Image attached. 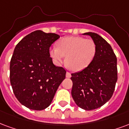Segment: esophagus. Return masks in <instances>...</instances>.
<instances>
[{
    "mask_svg": "<svg viewBox=\"0 0 129 129\" xmlns=\"http://www.w3.org/2000/svg\"><path fill=\"white\" fill-rule=\"evenodd\" d=\"M66 77H67V78H70V77H71V74H70L69 72H66Z\"/></svg>",
    "mask_w": 129,
    "mask_h": 129,
    "instance_id": "obj_1",
    "label": "esophagus"
}]
</instances>
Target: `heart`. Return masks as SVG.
Masks as SVG:
<instances>
[{
  "label": "heart",
  "instance_id": "1",
  "mask_svg": "<svg viewBox=\"0 0 129 129\" xmlns=\"http://www.w3.org/2000/svg\"><path fill=\"white\" fill-rule=\"evenodd\" d=\"M57 47L50 49V55L57 65H60L66 57L65 63L74 71L86 68L94 59L96 44L91 39L82 37H67L57 42Z\"/></svg>",
  "mask_w": 129,
  "mask_h": 129
}]
</instances>
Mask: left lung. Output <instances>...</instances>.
Here are the masks:
<instances>
[{
  "mask_svg": "<svg viewBox=\"0 0 129 129\" xmlns=\"http://www.w3.org/2000/svg\"><path fill=\"white\" fill-rule=\"evenodd\" d=\"M89 35L96 44L94 59L82 71L72 73V96L75 103L85 110H94L110 100L118 80L117 58L105 40L95 33Z\"/></svg>",
  "mask_w": 129,
  "mask_h": 129,
  "instance_id": "left-lung-1",
  "label": "left lung"
}]
</instances>
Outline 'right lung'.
<instances>
[{
	"instance_id": "1",
	"label": "right lung",
	"mask_w": 129,
	"mask_h": 129,
	"mask_svg": "<svg viewBox=\"0 0 129 129\" xmlns=\"http://www.w3.org/2000/svg\"><path fill=\"white\" fill-rule=\"evenodd\" d=\"M55 33L33 31L16 45L10 61V83L22 105L40 111L50 105L66 70L55 66L49 48L59 38Z\"/></svg>"
}]
</instances>
